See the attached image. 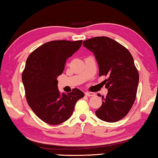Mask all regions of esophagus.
<instances>
[{
    "label": "esophagus",
    "instance_id": "esophagus-1",
    "mask_svg": "<svg viewBox=\"0 0 158 158\" xmlns=\"http://www.w3.org/2000/svg\"><path fill=\"white\" fill-rule=\"evenodd\" d=\"M85 95L86 96H89V97H91V96L95 95L94 93H91V92H85Z\"/></svg>",
    "mask_w": 158,
    "mask_h": 158
}]
</instances>
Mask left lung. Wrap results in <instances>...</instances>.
Instances as JSON below:
<instances>
[{
    "label": "left lung",
    "mask_w": 158,
    "mask_h": 158,
    "mask_svg": "<svg viewBox=\"0 0 158 158\" xmlns=\"http://www.w3.org/2000/svg\"><path fill=\"white\" fill-rule=\"evenodd\" d=\"M83 45L94 53L99 76L107 77L103 83L108 93L102 97V105L96 116L106 122L118 121L130 111L137 95L139 76L132 56L123 45L105 36L86 40Z\"/></svg>",
    "instance_id": "1"
}]
</instances>
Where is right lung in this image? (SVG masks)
Returning a JSON list of instances; mask_svg holds the SVG:
<instances>
[{"instance_id":"obj_1","label":"right lung","mask_w":158,"mask_h":158,"mask_svg":"<svg viewBox=\"0 0 158 158\" xmlns=\"http://www.w3.org/2000/svg\"><path fill=\"white\" fill-rule=\"evenodd\" d=\"M82 40H53L34 50L22 73L26 100L36 116L50 125L69 119L74 106L84 93L78 89L60 94L58 76L62 74L68 58L81 46Z\"/></svg>"}]
</instances>
